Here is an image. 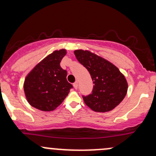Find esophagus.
Here are the masks:
<instances>
[{
  "label": "esophagus",
  "mask_w": 156,
  "mask_h": 156,
  "mask_svg": "<svg viewBox=\"0 0 156 156\" xmlns=\"http://www.w3.org/2000/svg\"><path fill=\"white\" fill-rule=\"evenodd\" d=\"M73 87H74L75 89L78 88V81H75L74 83H73Z\"/></svg>",
  "instance_id": "esophagus-1"
}]
</instances>
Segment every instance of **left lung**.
<instances>
[{
  "label": "left lung",
  "mask_w": 156,
  "mask_h": 156,
  "mask_svg": "<svg viewBox=\"0 0 156 156\" xmlns=\"http://www.w3.org/2000/svg\"><path fill=\"white\" fill-rule=\"evenodd\" d=\"M76 58L90 73L94 86L92 93L82 95L93 111L105 112L113 109L127 92V82L115 65L89 51L75 50Z\"/></svg>",
  "instance_id": "obj_1"
}]
</instances>
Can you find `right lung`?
<instances>
[{"label": "right lung", "mask_w": 156, "mask_h": 156, "mask_svg": "<svg viewBox=\"0 0 156 156\" xmlns=\"http://www.w3.org/2000/svg\"><path fill=\"white\" fill-rule=\"evenodd\" d=\"M65 49L55 51L35 66L24 81V92L30 105L42 111L54 110L69 94L73 85L66 70L60 66Z\"/></svg>", "instance_id": "add662e5"}]
</instances>
